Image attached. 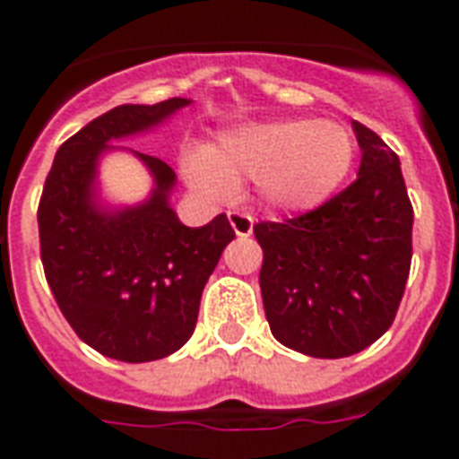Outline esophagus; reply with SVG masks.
Segmentation results:
<instances>
[{"instance_id":"34e87169","label":"esophagus","mask_w":459,"mask_h":459,"mask_svg":"<svg viewBox=\"0 0 459 459\" xmlns=\"http://www.w3.org/2000/svg\"><path fill=\"white\" fill-rule=\"evenodd\" d=\"M230 229L236 230V236L240 238H248L253 233V216L250 213H243V211H229Z\"/></svg>"}]
</instances>
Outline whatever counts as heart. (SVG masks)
Returning a JSON list of instances; mask_svg holds the SVG:
<instances>
[{"mask_svg": "<svg viewBox=\"0 0 459 459\" xmlns=\"http://www.w3.org/2000/svg\"><path fill=\"white\" fill-rule=\"evenodd\" d=\"M356 140L332 120H273L229 132L211 152L186 160V179L209 199H226L238 179H255L270 209L307 213L344 186Z\"/></svg>", "mask_w": 459, "mask_h": 459, "instance_id": "1", "label": "heart"}]
</instances>
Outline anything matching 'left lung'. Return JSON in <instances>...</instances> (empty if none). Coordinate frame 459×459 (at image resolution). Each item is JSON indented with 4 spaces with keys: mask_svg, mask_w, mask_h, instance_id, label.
<instances>
[{
    "mask_svg": "<svg viewBox=\"0 0 459 459\" xmlns=\"http://www.w3.org/2000/svg\"><path fill=\"white\" fill-rule=\"evenodd\" d=\"M351 127L361 147L354 184L298 219L253 226L270 332L315 359L356 354L394 325L413 258L398 154L361 122Z\"/></svg>",
    "mask_w": 459,
    "mask_h": 459,
    "instance_id": "obj_1",
    "label": "left lung"
}]
</instances>
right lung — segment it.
Instances as JSON below:
<instances>
[{"label":"right lung","mask_w":459,"mask_h":459,"mask_svg":"<svg viewBox=\"0 0 459 459\" xmlns=\"http://www.w3.org/2000/svg\"><path fill=\"white\" fill-rule=\"evenodd\" d=\"M191 100L117 105L56 152L39 204V238L48 288L85 344L103 356L142 364L189 342L201 292L236 233L226 213L189 229L169 206L177 174L152 154L113 142L154 130ZM130 151L152 177L134 207L100 199L97 167L108 151Z\"/></svg>","instance_id":"obj_1"}]
</instances>
